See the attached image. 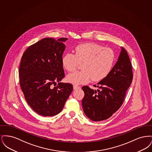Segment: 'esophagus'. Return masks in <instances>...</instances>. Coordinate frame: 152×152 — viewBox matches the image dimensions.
<instances>
[{"label": "esophagus", "mask_w": 152, "mask_h": 152, "mask_svg": "<svg viewBox=\"0 0 152 152\" xmlns=\"http://www.w3.org/2000/svg\"><path fill=\"white\" fill-rule=\"evenodd\" d=\"M80 89V87L79 86H73V89L74 90H76V89Z\"/></svg>", "instance_id": "esophagus-1"}]
</instances>
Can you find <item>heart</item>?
Wrapping results in <instances>:
<instances>
[{
	"mask_svg": "<svg viewBox=\"0 0 152 152\" xmlns=\"http://www.w3.org/2000/svg\"><path fill=\"white\" fill-rule=\"evenodd\" d=\"M115 61L114 51L94 43L79 45L75 48V55L67 53L62 58L63 65L69 72L75 71L79 63H83V71L71 73L66 76L67 81L74 85L86 84L91 79L94 81L104 79L110 72Z\"/></svg>",
	"mask_w": 152,
	"mask_h": 152,
	"instance_id": "obj_1",
	"label": "heart"
}]
</instances>
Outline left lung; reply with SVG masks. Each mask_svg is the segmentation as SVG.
Instances as JSON below:
<instances>
[{
    "label": "left lung",
    "instance_id": "left-lung-1",
    "mask_svg": "<svg viewBox=\"0 0 152 152\" xmlns=\"http://www.w3.org/2000/svg\"><path fill=\"white\" fill-rule=\"evenodd\" d=\"M133 80L132 68L126 51L121 47L116 64L107 76L97 83V90L82 87L83 109L94 121L107 120L121 107Z\"/></svg>",
    "mask_w": 152,
    "mask_h": 152
}]
</instances>
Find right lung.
Wrapping results in <instances>:
<instances>
[{
  "instance_id": "obj_1",
  "label": "right lung",
  "mask_w": 152,
  "mask_h": 152,
  "mask_svg": "<svg viewBox=\"0 0 152 152\" xmlns=\"http://www.w3.org/2000/svg\"><path fill=\"white\" fill-rule=\"evenodd\" d=\"M66 40L44 38L22 56L19 69L21 89L30 107L41 116L58 115L72 92L71 84L60 82L65 76L62 56Z\"/></svg>"
}]
</instances>
